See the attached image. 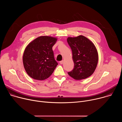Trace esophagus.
<instances>
[{
	"label": "esophagus",
	"mask_w": 122,
	"mask_h": 122,
	"mask_svg": "<svg viewBox=\"0 0 122 122\" xmlns=\"http://www.w3.org/2000/svg\"><path fill=\"white\" fill-rule=\"evenodd\" d=\"M63 63H64V61H63V60L60 61V64H61V65H62V64H63Z\"/></svg>",
	"instance_id": "1"
}]
</instances>
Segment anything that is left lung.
<instances>
[{
  "mask_svg": "<svg viewBox=\"0 0 122 122\" xmlns=\"http://www.w3.org/2000/svg\"><path fill=\"white\" fill-rule=\"evenodd\" d=\"M67 41L72 52L74 63L73 70L68 75L76 80L89 77L97 67L98 55L94 44L88 38L80 35L76 37H68Z\"/></svg>",
  "mask_w": 122,
  "mask_h": 122,
  "instance_id": "obj_1",
  "label": "left lung"
}]
</instances>
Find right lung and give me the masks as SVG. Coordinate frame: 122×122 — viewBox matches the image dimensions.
<instances>
[{
  "instance_id": "1",
  "label": "right lung",
  "mask_w": 122,
  "mask_h": 122,
  "mask_svg": "<svg viewBox=\"0 0 122 122\" xmlns=\"http://www.w3.org/2000/svg\"><path fill=\"white\" fill-rule=\"evenodd\" d=\"M57 38L40 36L26 47L23 56V65L27 74L37 80H44L53 73L58 63L54 58L52 47Z\"/></svg>"
}]
</instances>
